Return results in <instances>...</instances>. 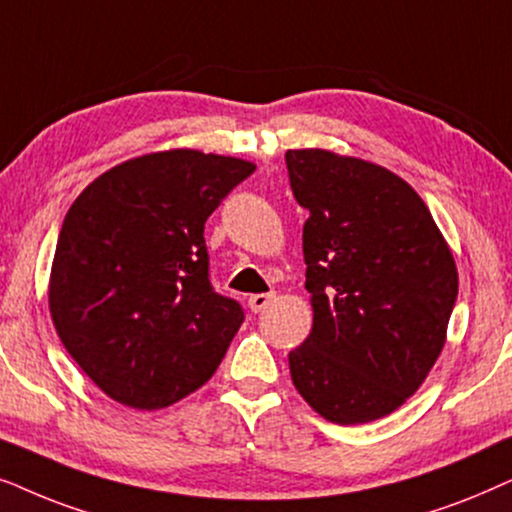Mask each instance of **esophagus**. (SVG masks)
Wrapping results in <instances>:
<instances>
[{"instance_id":"esophagus-1","label":"esophagus","mask_w":512,"mask_h":512,"mask_svg":"<svg viewBox=\"0 0 512 512\" xmlns=\"http://www.w3.org/2000/svg\"><path fill=\"white\" fill-rule=\"evenodd\" d=\"M274 299H276V295H271V292H269V295H252V297L248 299V306H250V309L255 311V313H260V311L267 309V306H269L271 302H274Z\"/></svg>"}]
</instances>
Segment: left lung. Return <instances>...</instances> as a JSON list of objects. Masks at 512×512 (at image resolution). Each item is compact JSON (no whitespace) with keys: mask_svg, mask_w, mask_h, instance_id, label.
I'll use <instances>...</instances> for the list:
<instances>
[{"mask_svg":"<svg viewBox=\"0 0 512 512\" xmlns=\"http://www.w3.org/2000/svg\"><path fill=\"white\" fill-rule=\"evenodd\" d=\"M313 325L290 351L299 395L332 424L377 421L419 391L447 342L459 271L400 175L330 149H288Z\"/></svg>","mask_w":512,"mask_h":512,"instance_id":"8db88e82","label":"left lung"}]
</instances>
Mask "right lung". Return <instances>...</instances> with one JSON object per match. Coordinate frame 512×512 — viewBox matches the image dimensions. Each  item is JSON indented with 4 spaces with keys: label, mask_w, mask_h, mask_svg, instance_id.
Masks as SVG:
<instances>
[{
    "label": "right lung",
    "mask_w": 512,
    "mask_h": 512,
    "mask_svg": "<svg viewBox=\"0 0 512 512\" xmlns=\"http://www.w3.org/2000/svg\"><path fill=\"white\" fill-rule=\"evenodd\" d=\"M255 163L166 149L109 168L67 210L49 276L60 342L117 403L154 412L213 377L243 323L208 281L203 224Z\"/></svg>",
    "instance_id": "obj_1"
}]
</instances>
